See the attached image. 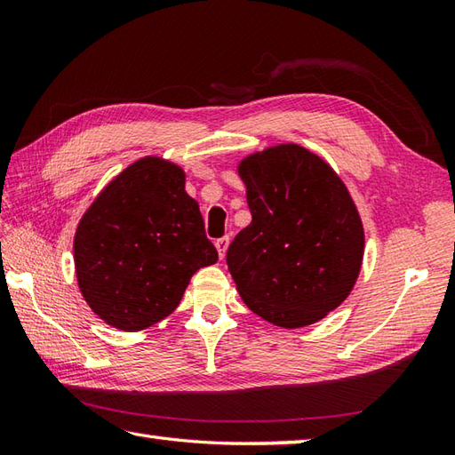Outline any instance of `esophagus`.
<instances>
[{"label":"esophagus","instance_id":"34e87169","mask_svg":"<svg viewBox=\"0 0 455 455\" xmlns=\"http://www.w3.org/2000/svg\"><path fill=\"white\" fill-rule=\"evenodd\" d=\"M228 243H230V238H228V236H222V238H219L217 243H215V246H217V252H219V256H220V258H225V254H227V248H228Z\"/></svg>","mask_w":455,"mask_h":455}]
</instances>
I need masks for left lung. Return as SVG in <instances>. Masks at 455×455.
<instances>
[{"label": "left lung", "mask_w": 455, "mask_h": 455, "mask_svg": "<svg viewBox=\"0 0 455 455\" xmlns=\"http://www.w3.org/2000/svg\"><path fill=\"white\" fill-rule=\"evenodd\" d=\"M238 176L252 212L227 252L240 297L275 326L321 321L350 295L363 258L362 219L344 181L299 144L250 154Z\"/></svg>", "instance_id": "1"}]
</instances>
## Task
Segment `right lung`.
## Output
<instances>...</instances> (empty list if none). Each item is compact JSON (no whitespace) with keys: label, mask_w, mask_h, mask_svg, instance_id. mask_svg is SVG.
Returning <instances> with one entry per match:
<instances>
[{"label":"right lung","mask_w":455,"mask_h":455,"mask_svg":"<svg viewBox=\"0 0 455 455\" xmlns=\"http://www.w3.org/2000/svg\"><path fill=\"white\" fill-rule=\"evenodd\" d=\"M186 173L156 156L123 170L85 211L74 238L78 285L95 315L142 331L181 301L191 275L215 264Z\"/></svg>","instance_id":"obj_1"}]
</instances>
